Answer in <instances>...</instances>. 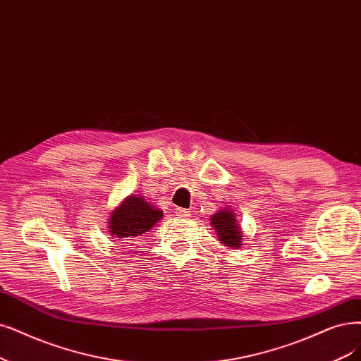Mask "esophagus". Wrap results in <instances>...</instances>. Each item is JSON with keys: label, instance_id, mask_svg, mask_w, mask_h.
<instances>
[{"label": "esophagus", "instance_id": "1", "mask_svg": "<svg viewBox=\"0 0 361 361\" xmlns=\"http://www.w3.org/2000/svg\"><path fill=\"white\" fill-rule=\"evenodd\" d=\"M176 214L180 216V217H189V216H190V211L184 209V208H177V209H176Z\"/></svg>", "mask_w": 361, "mask_h": 361}]
</instances>
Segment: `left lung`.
I'll list each match as a JSON object with an SVG mask.
<instances>
[{"mask_svg":"<svg viewBox=\"0 0 361 361\" xmlns=\"http://www.w3.org/2000/svg\"><path fill=\"white\" fill-rule=\"evenodd\" d=\"M211 223L217 229L220 241L231 248L241 245L243 233L239 232V226L236 224L235 214L229 209H221L217 214L211 217Z\"/></svg>","mask_w":361,"mask_h":361,"instance_id":"8db88e82","label":"left lung"}]
</instances>
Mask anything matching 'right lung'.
Here are the masks:
<instances>
[{"instance_id":"add662e5","label":"right lung","mask_w":361,"mask_h":361,"mask_svg":"<svg viewBox=\"0 0 361 361\" xmlns=\"http://www.w3.org/2000/svg\"><path fill=\"white\" fill-rule=\"evenodd\" d=\"M162 216L164 212L154 209L144 197L130 195L114 209L109 221V229L118 239L141 236L144 232H149Z\"/></svg>"}]
</instances>
